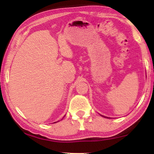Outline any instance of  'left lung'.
<instances>
[{
	"label": "left lung",
	"instance_id": "obj_1",
	"mask_svg": "<svg viewBox=\"0 0 154 154\" xmlns=\"http://www.w3.org/2000/svg\"><path fill=\"white\" fill-rule=\"evenodd\" d=\"M102 116H103V117H105V118H106V119H110V118H109V117H106V116H102V115H101Z\"/></svg>",
	"mask_w": 154,
	"mask_h": 154
}]
</instances>
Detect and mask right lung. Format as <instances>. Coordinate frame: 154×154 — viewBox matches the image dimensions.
<instances>
[{
	"label": "right lung",
	"instance_id": "add662e5",
	"mask_svg": "<svg viewBox=\"0 0 154 154\" xmlns=\"http://www.w3.org/2000/svg\"><path fill=\"white\" fill-rule=\"evenodd\" d=\"M55 123H57V122H55Z\"/></svg>",
	"mask_w": 154,
	"mask_h": 154
}]
</instances>
